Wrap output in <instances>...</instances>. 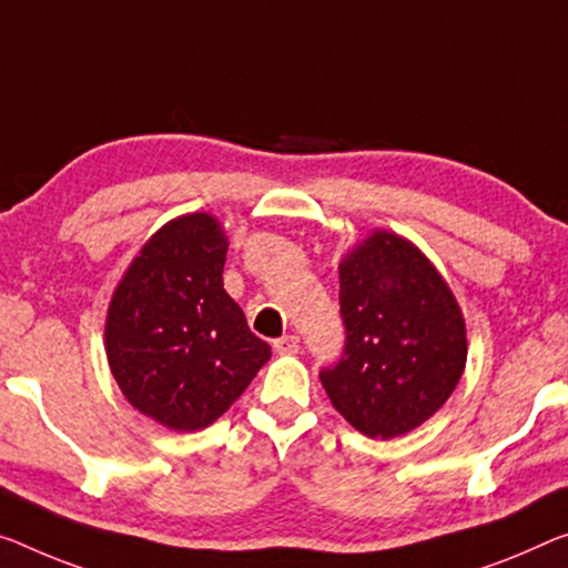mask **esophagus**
<instances>
[{
	"label": "esophagus",
	"instance_id": "esophagus-1",
	"mask_svg": "<svg viewBox=\"0 0 568 568\" xmlns=\"http://www.w3.org/2000/svg\"><path fill=\"white\" fill-rule=\"evenodd\" d=\"M274 351L278 355H296V353H300V337H296V335H284V337L274 339Z\"/></svg>",
	"mask_w": 568,
	"mask_h": 568
}]
</instances>
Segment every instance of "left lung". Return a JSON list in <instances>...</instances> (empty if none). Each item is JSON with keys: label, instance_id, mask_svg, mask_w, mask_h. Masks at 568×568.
Masks as SVG:
<instances>
[{"label": "left lung", "instance_id": "left-lung-1", "mask_svg": "<svg viewBox=\"0 0 568 568\" xmlns=\"http://www.w3.org/2000/svg\"><path fill=\"white\" fill-rule=\"evenodd\" d=\"M337 268L345 351L320 381L361 434L404 436L457 388L467 363L465 314L447 278L398 233L365 235Z\"/></svg>", "mask_w": 568, "mask_h": 568}]
</instances>
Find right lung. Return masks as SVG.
Segmentation results:
<instances>
[{"label": "right lung", "instance_id": "obj_1", "mask_svg": "<svg viewBox=\"0 0 568 568\" xmlns=\"http://www.w3.org/2000/svg\"><path fill=\"white\" fill-rule=\"evenodd\" d=\"M225 254L215 215L172 217L139 248L109 302L111 375L129 404L164 429L211 426L272 357L223 290Z\"/></svg>", "mask_w": 568, "mask_h": 568}]
</instances>
